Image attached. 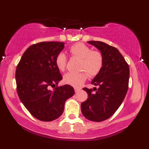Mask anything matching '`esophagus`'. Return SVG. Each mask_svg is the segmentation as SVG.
<instances>
[{
	"label": "esophagus",
	"mask_w": 149,
	"mask_h": 149,
	"mask_svg": "<svg viewBox=\"0 0 149 149\" xmlns=\"http://www.w3.org/2000/svg\"><path fill=\"white\" fill-rule=\"evenodd\" d=\"M80 90H81V88H75V92H76V93L79 92Z\"/></svg>",
	"instance_id": "esophagus-1"
}]
</instances>
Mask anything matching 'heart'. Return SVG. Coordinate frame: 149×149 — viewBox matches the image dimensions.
I'll return each instance as SVG.
<instances>
[{
    "mask_svg": "<svg viewBox=\"0 0 149 149\" xmlns=\"http://www.w3.org/2000/svg\"><path fill=\"white\" fill-rule=\"evenodd\" d=\"M70 54L73 56L82 59L81 69L86 70L90 76H94L101 70L103 64V56L98 51H92L91 48L83 43H77L70 48ZM56 63L60 70L65 69L67 58L64 53H60L56 59ZM85 72H68L64 76L65 84L74 87H79L86 79Z\"/></svg>",
    "mask_w": 149,
    "mask_h": 149,
    "instance_id": "b5f03b06",
    "label": "heart"
}]
</instances>
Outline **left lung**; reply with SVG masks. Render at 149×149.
Segmentation results:
<instances>
[{
    "label": "left lung",
    "instance_id": "1",
    "mask_svg": "<svg viewBox=\"0 0 149 149\" xmlns=\"http://www.w3.org/2000/svg\"><path fill=\"white\" fill-rule=\"evenodd\" d=\"M98 48L103 56L101 70L91 81L98 88H83L87 100L81 105V112L87 119L100 122L108 119L119 108L128 88L129 66L118 49L101 41H88Z\"/></svg>",
    "mask_w": 149,
    "mask_h": 149
}]
</instances>
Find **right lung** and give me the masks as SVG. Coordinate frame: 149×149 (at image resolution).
Masks as SVG:
<instances>
[{
    "instance_id": "right-lung-1",
    "label": "right lung",
    "mask_w": 149,
    "mask_h": 149,
    "mask_svg": "<svg viewBox=\"0 0 149 149\" xmlns=\"http://www.w3.org/2000/svg\"><path fill=\"white\" fill-rule=\"evenodd\" d=\"M63 42H41L22 56L15 71L17 93L27 110L37 119L51 121L62 115L65 101L74 95L70 85L57 87L62 76L56 63L64 48ZM51 87L56 88L54 90Z\"/></svg>"
}]
</instances>
